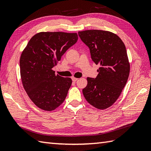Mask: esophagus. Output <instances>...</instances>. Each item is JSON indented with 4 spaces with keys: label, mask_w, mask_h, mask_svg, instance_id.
<instances>
[{
    "label": "esophagus",
    "mask_w": 151,
    "mask_h": 151,
    "mask_svg": "<svg viewBox=\"0 0 151 151\" xmlns=\"http://www.w3.org/2000/svg\"><path fill=\"white\" fill-rule=\"evenodd\" d=\"M78 80V78H75V77H72V81H73V82H76V81H77Z\"/></svg>",
    "instance_id": "obj_1"
}]
</instances>
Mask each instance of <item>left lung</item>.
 <instances>
[{"mask_svg":"<svg viewBox=\"0 0 151 151\" xmlns=\"http://www.w3.org/2000/svg\"><path fill=\"white\" fill-rule=\"evenodd\" d=\"M78 36L89 47L92 60L101 66L97 77L87 78L83 94L93 106L104 110L117 100L129 78L126 47L117 35L109 31L84 30L78 32Z\"/></svg>","mask_w":151,"mask_h":151,"instance_id":"1","label":"left lung"}]
</instances>
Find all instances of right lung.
Here are the masks:
<instances>
[{
	"mask_svg": "<svg viewBox=\"0 0 151 151\" xmlns=\"http://www.w3.org/2000/svg\"><path fill=\"white\" fill-rule=\"evenodd\" d=\"M78 40L76 33L41 32L35 34L22 52V84L30 100L39 108L52 111L63 103L72 80L52 70L66 50Z\"/></svg>",
	"mask_w": 151,
	"mask_h": 151,
	"instance_id": "1",
	"label": "right lung"
}]
</instances>
